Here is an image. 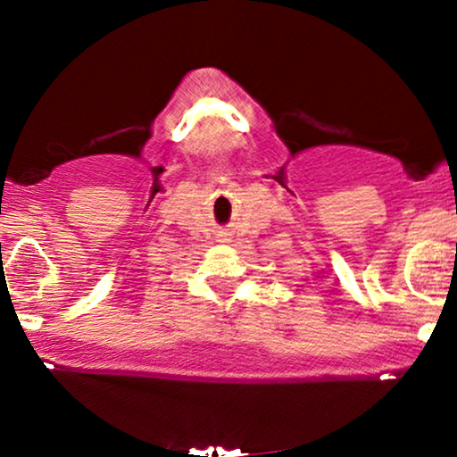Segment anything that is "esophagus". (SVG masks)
<instances>
[{
    "instance_id": "obj_1",
    "label": "esophagus",
    "mask_w": 457,
    "mask_h": 457,
    "mask_svg": "<svg viewBox=\"0 0 457 457\" xmlns=\"http://www.w3.org/2000/svg\"><path fill=\"white\" fill-rule=\"evenodd\" d=\"M220 241H230V235L228 233H222L220 235Z\"/></svg>"
}]
</instances>
